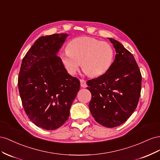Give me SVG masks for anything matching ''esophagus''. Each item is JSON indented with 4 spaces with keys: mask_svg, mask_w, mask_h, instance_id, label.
I'll use <instances>...</instances> for the list:
<instances>
[{
    "mask_svg": "<svg viewBox=\"0 0 160 160\" xmlns=\"http://www.w3.org/2000/svg\"><path fill=\"white\" fill-rule=\"evenodd\" d=\"M80 86H81V87H82V88L87 87V84H86V80H84L83 79H81L80 80Z\"/></svg>",
    "mask_w": 160,
    "mask_h": 160,
    "instance_id": "esophagus-1",
    "label": "esophagus"
}]
</instances>
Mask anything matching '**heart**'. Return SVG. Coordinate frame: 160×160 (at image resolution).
<instances>
[{
	"label": "heart",
	"mask_w": 160,
	"mask_h": 160,
	"mask_svg": "<svg viewBox=\"0 0 160 160\" xmlns=\"http://www.w3.org/2000/svg\"><path fill=\"white\" fill-rule=\"evenodd\" d=\"M67 51L60 54V60L70 75L76 74L81 66L86 74L100 76L110 69L113 62L112 47L106 42L88 37L77 38L67 45Z\"/></svg>",
	"instance_id": "obj_1"
}]
</instances>
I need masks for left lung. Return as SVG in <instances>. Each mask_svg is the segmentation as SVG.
<instances>
[{
    "instance_id": "8db88e82",
    "label": "left lung",
    "mask_w": 160,
    "mask_h": 160,
    "mask_svg": "<svg viewBox=\"0 0 160 160\" xmlns=\"http://www.w3.org/2000/svg\"><path fill=\"white\" fill-rule=\"evenodd\" d=\"M116 56L110 69L87 81L92 94L89 108L95 121L108 128L125 122L138 106L141 90V74L132 53L118 41L108 38Z\"/></svg>"
}]
</instances>
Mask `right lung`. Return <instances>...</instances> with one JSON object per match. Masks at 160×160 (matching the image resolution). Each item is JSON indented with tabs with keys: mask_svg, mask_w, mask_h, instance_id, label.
Returning <instances> with one entry per match:
<instances>
[{
	"mask_svg": "<svg viewBox=\"0 0 160 160\" xmlns=\"http://www.w3.org/2000/svg\"><path fill=\"white\" fill-rule=\"evenodd\" d=\"M68 34L40 37L22 60L18 86L29 119L45 130L62 126L70 116L80 80L70 76L58 53Z\"/></svg>",
	"mask_w": 160,
	"mask_h": 160,
	"instance_id": "add662e5",
	"label": "right lung"
}]
</instances>
